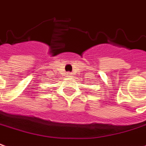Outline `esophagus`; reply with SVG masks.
<instances>
[{
	"mask_svg": "<svg viewBox=\"0 0 146 146\" xmlns=\"http://www.w3.org/2000/svg\"><path fill=\"white\" fill-rule=\"evenodd\" d=\"M68 76H71V75H70V73H69V74H68Z\"/></svg>",
	"mask_w": 146,
	"mask_h": 146,
	"instance_id": "34e87169",
	"label": "esophagus"
}]
</instances>
